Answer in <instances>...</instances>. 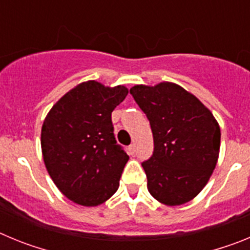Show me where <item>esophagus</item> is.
<instances>
[{
	"mask_svg": "<svg viewBox=\"0 0 250 250\" xmlns=\"http://www.w3.org/2000/svg\"><path fill=\"white\" fill-rule=\"evenodd\" d=\"M135 144H131L129 146V151H130V154H132V155H134V154H135Z\"/></svg>",
	"mask_w": 250,
	"mask_h": 250,
	"instance_id": "esophagus-1",
	"label": "esophagus"
}]
</instances>
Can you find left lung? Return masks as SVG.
Here are the masks:
<instances>
[{
    "mask_svg": "<svg viewBox=\"0 0 250 250\" xmlns=\"http://www.w3.org/2000/svg\"><path fill=\"white\" fill-rule=\"evenodd\" d=\"M134 100L150 121L154 152L143 163L147 190L169 207L194 199L215 169L220 127L210 110L173 83L135 85Z\"/></svg>",
    "mask_w": 250,
    "mask_h": 250,
    "instance_id": "left-lung-1",
    "label": "left lung"
}]
</instances>
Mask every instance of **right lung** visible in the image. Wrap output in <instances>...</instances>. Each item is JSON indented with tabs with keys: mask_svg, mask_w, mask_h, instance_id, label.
I'll return each mask as SVG.
<instances>
[{
	"mask_svg": "<svg viewBox=\"0 0 250 250\" xmlns=\"http://www.w3.org/2000/svg\"><path fill=\"white\" fill-rule=\"evenodd\" d=\"M127 92L123 85L81 83L45 118L41 149L46 169L59 190L76 204L96 207L118 190L129 156L115 140L111 112Z\"/></svg>",
	"mask_w": 250,
	"mask_h": 250,
	"instance_id": "obj_1",
	"label": "right lung"
}]
</instances>
